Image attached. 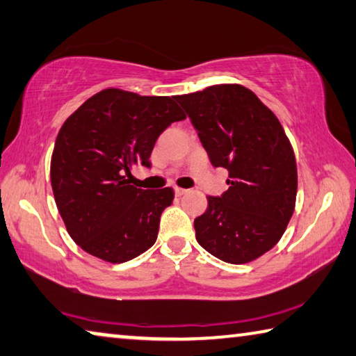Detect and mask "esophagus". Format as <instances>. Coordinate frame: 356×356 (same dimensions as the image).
Returning <instances> with one entry per match:
<instances>
[{"instance_id":"obj_1","label":"esophagus","mask_w":356,"mask_h":356,"mask_svg":"<svg viewBox=\"0 0 356 356\" xmlns=\"http://www.w3.org/2000/svg\"><path fill=\"white\" fill-rule=\"evenodd\" d=\"M186 192H188V189H183V188H175V195H177V197H181V195H184Z\"/></svg>"}]
</instances>
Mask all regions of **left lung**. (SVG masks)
<instances>
[{"label":"left lung","mask_w":356,"mask_h":356,"mask_svg":"<svg viewBox=\"0 0 356 356\" xmlns=\"http://www.w3.org/2000/svg\"><path fill=\"white\" fill-rule=\"evenodd\" d=\"M214 167L228 170V191L208 197L194 220L204 250L229 264L269 252L294 213L297 165L275 114L239 84L211 86L178 95Z\"/></svg>","instance_id":"left-lung-1"}]
</instances>
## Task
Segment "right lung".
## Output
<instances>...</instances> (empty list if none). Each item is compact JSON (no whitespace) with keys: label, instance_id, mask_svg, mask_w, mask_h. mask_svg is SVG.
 I'll list each match as a JSON object with an SVG mask.
<instances>
[{"label":"right lung","instance_id":"1","mask_svg":"<svg viewBox=\"0 0 356 356\" xmlns=\"http://www.w3.org/2000/svg\"><path fill=\"white\" fill-rule=\"evenodd\" d=\"M175 97H140L106 89L67 118L51 158V186L68 234L108 263H124L152 247L173 189H140L124 175L149 168L154 142L184 120Z\"/></svg>","mask_w":356,"mask_h":356}]
</instances>
